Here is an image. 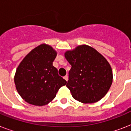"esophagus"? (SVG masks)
Listing matches in <instances>:
<instances>
[{"label":"esophagus","mask_w":131,"mask_h":131,"mask_svg":"<svg viewBox=\"0 0 131 131\" xmlns=\"http://www.w3.org/2000/svg\"><path fill=\"white\" fill-rule=\"evenodd\" d=\"M64 80H65L67 82V81H68V76L67 75L64 76Z\"/></svg>","instance_id":"obj_1"}]
</instances>
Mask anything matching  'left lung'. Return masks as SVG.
<instances>
[{"label":"left lung","mask_w":131,"mask_h":131,"mask_svg":"<svg viewBox=\"0 0 131 131\" xmlns=\"http://www.w3.org/2000/svg\"><path fill=\"white\" fill-rule=\"evenodd\" d=\"M71 65L67 87L72 96L83 103L99 101L107 93L113 82L110 63L93 47L79 45L64 53Z\"/></svg>","instance_id":"left-lung-1"}]
</instances>
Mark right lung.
Returning a JSON list of instances; mask_svg holds the SVG:
<instances>
[{
	"label": "right lung",
	"instance_id": "1",
	"mask_svg": "<svg viewBox=\"0 0 131 131\" xmlns=\"http://www.w3.org/2000/svg\"><path fill=\"white\" fill-rule=\"evenodd\" d=\"M57 52L49 45L41 44L30 51L17 67L15 87L26 102L36 106L47 105L56 97L67 81L58 75L53 66Z\"/></svg>",
	"mask_w": 131,
	"mask_h": 131
}]
</instances>
